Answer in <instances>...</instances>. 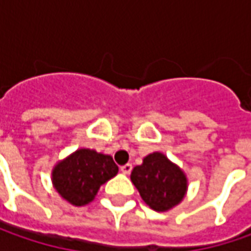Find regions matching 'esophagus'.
Wrapping results in <instances>:
<instances>
[{
  "label": "esophagus",
  "instance_id": "34e87169",
  "mask_svg": "<svg viewBox=\"0 0 251 251\" xmlns=\"http://www.w3.org/2000/svg\"><path fill=\"white\" fill-rule=\"evenodd\" d=\"M131 170H132V165H131V163H127V165L121 166V172H123L124 175H130Z\"/></svg>",
  "mask_w": 251,
  "mask_h": 251
}]
</instances>
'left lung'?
<instances>
[{"instance_id": "obj_1", "label": "left lung", "mask_w": 251, "mask_h": 251, "mask_svg": "<svg viewBox=\"0 0 251 251\" xmlns=\"http://www.w3.org/2000/svg\"><path fill=\"white\" fill-rule=\"evenodd\" d=\"M131 181L153 211L166 212L186 197L188 180L183 169L162 152L147 155L131 172Z\"/></svg>"}]
</instances>
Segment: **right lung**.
I'll use <instances>...</instances> for the list:
<instances>
[{"label": "right lung", "mask_w": 251, "mask_h": 251, "mask_svg": "<svg viewBox=\"0 0 251 251\" xmlns=\"http://www.w3.org/2000/svg\"><path fill=\"white\" fill-rule=\"evenodd\" d=\"M119 173L110 155L81 148L58 160L51 170V183L60 197L74 207L92 202L101 184Z\"/></svg>", "instance_id": "1"}]
</instances>
